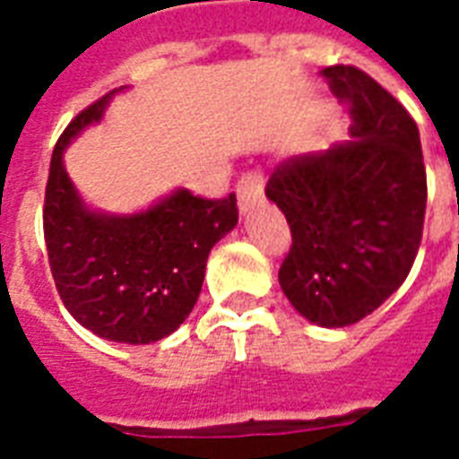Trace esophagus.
I'll return each instance as SVG.
<instances>
[{
    "label": "esophagus",
    "instance_id": "1",
    "mask_svg": "<svg viewBox=\"0 0 459 459\" xmlns=\"http://www.w3.org/2000/svg\"><path fill=\"white\" fill-rule=\"evenodd\" d=\"M264 197V171L262 169H250L238 180V204L240 212L252 207L255 202Z\"/></svg>",
    "mask_w": 459,
    "mask_h": 459
}]
</instances>
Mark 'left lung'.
<instances>
[{"label": "left lung", "mask_w": 459, "mask_h": 459, "mask_svg": "<svg viewBox=\"0 0 459 459\" xmlns=\"http://www.w3.org/2000/svg\"><path fill=\"white\" fill-rule=\"evenodd\" d=\"M350 102L352 140L281 161L266 197L286 214L283 293L305 319L350 326L391 298L420 252L427 169L414 118L357 66L324 68Z\"/></svg>", "instance_id": "8db88e82"}]
</instances>
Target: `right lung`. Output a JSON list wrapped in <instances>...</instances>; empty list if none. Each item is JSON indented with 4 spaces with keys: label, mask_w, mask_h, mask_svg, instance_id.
I'll return each instance as SVG.
<instances>
[{
    "label": "right lung",
    "mask_w": 459,
    "mask_h": 459,
    "mask_svg": "<svg viewBox=\"0 0 459 459\" xmlns=\"http://www.w3.org/2000/svg\"><path fill=\"white\" fill-rule=\"evenodd\" d=\"M109 95L78 114L54 147L45 187L47 257L71 316L100 338L128 345L173 333L200 298L212 247L238 223L236 193L219 200L178 190L135 216L82 207L61 152L100 121Z\"/></svg>",
    "instance_id": "add662e5"
}]
</instances>
